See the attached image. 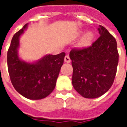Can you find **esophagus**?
Segmentation results:
<instances>
[{
    "instance_id": "1",
    "label": "esophagus",
    "mask_w": 127,
    "mask_h": 127,
    "mask_svg": "<svg viewBox=\"0 0 127 127\" xmlns=\"http://www.w3.org/2000/svg\"><path fill=\"white\" fill-rule=\"evenodd\" d=\"M64 62L65 63H69L71 62V59L69 58V56L68 55H66L65 57H64Z\"/></svg>"
}]
</instances>
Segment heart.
I'll list each match as a JSON object with an SVG mask.
<instances>
[{
	"label": "heart",
	"instance_id": "1",
	"mask_svg": "<svg viewBox=\"0 0 127 127\" xmlns=\"http://www.w3.org/2000/svg\"><path fill=\"white\" fill-rule=\"evenodd\" d=\"M93 39V34L91 32H88L84 35L80 42V45L82 46H87L91 44L92 40Z\"/></svg>",
	"mask_w": 127,
	"mask_h": 127
}]
</instances>
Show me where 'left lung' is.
<instances>
[{"instance_id":"left-lung-1","label":"left lung","mask_w":127,"mask_h":127,"mask_svg":"<svg viewBox=\"0 0 127 127\" xmlns=\"http://www.w3.org/2000/svg\"><path fill=\"white\" fill-rule=\"evenodd\" d=\"M100 36L91 46L72 49V84L75 90L88 98H97L114 83L118 63L117 43L105 27L99 25Z\"/></svg>"}]
</instances>
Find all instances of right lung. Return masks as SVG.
Segmentation results:
<instances>
[{"mask_svg":"<svg viewBox=\"0 0 127 127\" xmlns=\"http://www.w3.org/2000/svg\"><path fill=\"white\" fill-rule=\"evenodd\" d=\"M28 24L13 35L7 52V66L10 80L17 92L32 100L45 98L55 88L63 64L65 53L45 55L34 63L20 60L18 54L20 37Z\"/></svg>","mask_w":127,"mask_h":127,"instance_id":"1","label":"right lung"}]
</instances>
